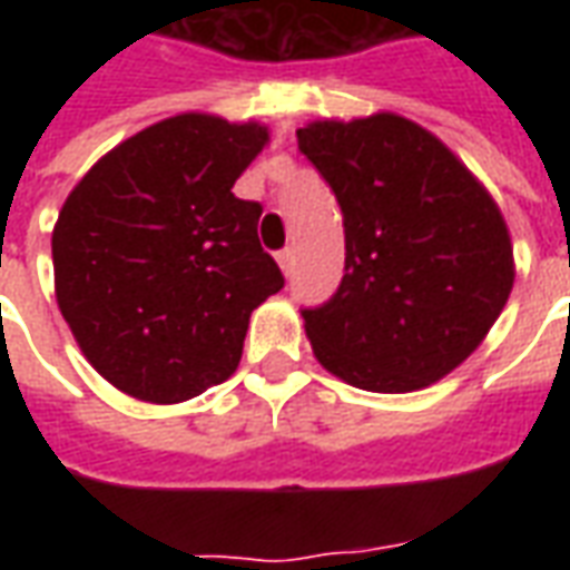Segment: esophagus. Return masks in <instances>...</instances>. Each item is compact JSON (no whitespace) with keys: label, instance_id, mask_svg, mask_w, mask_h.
Listing matches in <instances>:
<instances>
[{"label":"esophagus","instance_id":"34e87169","mask_svg":"<svg viewBox=\"0 0 570 570\" xmlns=\"http://www.w3.org/2000/svg\"><path fill=\"white\" fill-rule=\"evenodd\" d=\"M277 262H281V268H284V274L293 272V262H296V256H293V249H289V247L281 249V253H277Z\"/></svg>","mask_w":570,"mask_h":570}]
</instances>
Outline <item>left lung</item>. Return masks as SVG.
Masks as SVG:
<instances>
[{
  "mask_svg": "<svg viewBox=\"0 0 570 570\" xmlns=\"http://www.w3.org/2000/svg\"><path fill=\"white\" fill-rule=\"evenodd\" d=\"M298 149L345 225L342 284L302 308L317 360L375 394L440 382L476 351L513 289L498 204L433 134L391 112L314 121Z\"/></svg>",
  "mask_w": 570,
  "mask_h": 570,
  "instance_id": "1",
  "label": "left lung"
}]
</instances>
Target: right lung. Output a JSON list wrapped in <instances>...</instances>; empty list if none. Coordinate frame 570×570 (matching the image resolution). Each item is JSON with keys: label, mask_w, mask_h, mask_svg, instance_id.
Here are the masks:
<instances>
[{"label": "right lung", "mask_w": 570, "mask_h": 570, "mask_svg": "<svg viewBox=\"0 0 570 570\" xmlns=\"http://www.w3.org/2000/svg\"><path fill=\"white\" fill-rule=\"evenodd\" d=\"M262 125L176 116L140 130L57 216V305L91 366L146 403H183L240 363L253 308L284 286L256 235L262 204L235 179Z\"/></svg>", "instance_id": "obj_1"}]
</instances>
